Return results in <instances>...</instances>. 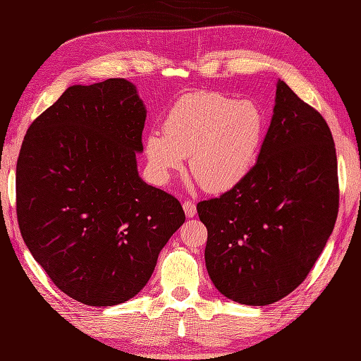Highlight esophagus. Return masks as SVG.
<instances>
[{
    "label": "esophagus",
    "mask_w": 361,
    "mask_h": 361,
    "mask_svg": "<svg viewBox=\"0 0 361 361\" xmlns=\"http://www.w3.org/2000/svg\"><path fill=\"white\" fill-rule=\"evenodd\" d=\"M183 209H185L186 216L192 219L195 214H197V206H195V202L192 200H186L185 203H183Z\"/></svg>",
    "instance_id": "34e87169"
}]
</instances>
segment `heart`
I'll list each match as a JSON object with an SVG mask.
<instances>
[{"mask_svg": "<svg viewBox=\"0 0 361 361\" xmlns=\"http://www.w3.org/2000/svg\"><path fill=\"white\" fill-rule=\"evenodd\" d=\"M267 119L252 101H235L211 91L178 99L164 121L152 128L144 149L159 183L189 157L190 173L211 192L234 188L251 171L265 136Z\"/></svg>", "mask_w": 361, "mask_h": 361, "instance_id": "heart-1", "label": "heart"}]
</instances>
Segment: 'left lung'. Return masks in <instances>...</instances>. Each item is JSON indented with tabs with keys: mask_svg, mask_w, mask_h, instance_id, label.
I'll use <instances>...</instances> for the list:
<instances>
[{
	"mask_svg": "<svg viewBox=\"0 0 361 361\" xmlns=\"http://www.w3.org/2000/svg\"><path fill=\"white\" fill-rule=\"evenodd\" d=\"M197 212L208 229L206 270L221 295L267 305L291 293L323 252L338 214L336 153L324 118L279 80L256 164Z\"/></svg>",
	"mask_w": 361,
	"mask_h": 361,
	"instance_id": "obj_1",
	"label": "left lung"
}]
</instances>
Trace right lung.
Instances as JSON below:
<instances>
[{"mask_svg":"<svg viewBox=\"0 0 361 361\" xmlns=\"http://www.w3.org/2000/svg\"><path fill=\"white\" fill-rule=\"evenodd\" d=\"M145 116L126 79L73 85L23 141V240L51 281L82 304L109 307L140 293L185 224L180 202L137 173Z\"/></svg>","mask_w":361,"mask_h":361,"instance_id":"right-lung-1","label":"right lung"}]
</instances>
